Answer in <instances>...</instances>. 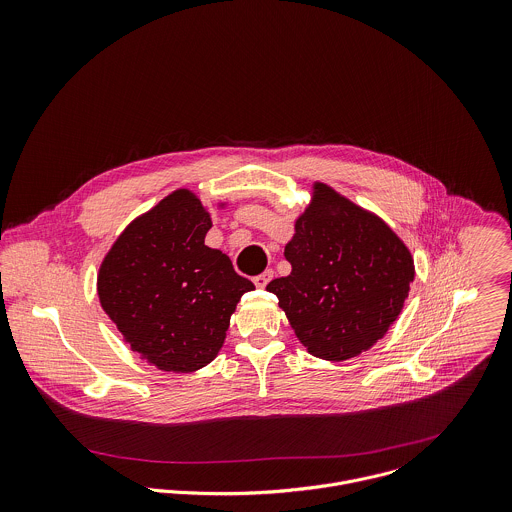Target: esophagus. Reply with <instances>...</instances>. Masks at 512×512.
I'll use <instances>...</instances> for the list:
<instances>
[{
	"instance_id": "esophagus-1",
	"label": "esophagus",
	"mask_w": 512,
	"mask_h": 512,
	"mask_svg": "<svg viewBox=\"0 0 512 512\" xmlns=\"http://www.w3.org/2000/svg\"><path fill=\"white\" fill-rule=\"evenodd\" d=\"M273 277H275V271L273 269H267V271H263L261 275H257V277H253V283L257 288H265L267 284L273 281Z\"/></svg>"
}]
</instances>
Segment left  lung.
Returning <instances> with one entry per match:
<instances>
[{"label": "left lung", "instance_id": "left-lung-1", "mask_svg": "<svg viewBox=\"0 0 512 512\" xmlns=\"http://www.w3.org/2000/svg\"><path fill=\"white\" fill-rule=\"evenodd\" d=\"M284 257L290 275L267 290L308 353L326 361L357 357L381 340L414 281V259L397 233L324 182L312 184Z\"/></svg>", "mask_w": 512, "mask_h": 512}]
</instances>
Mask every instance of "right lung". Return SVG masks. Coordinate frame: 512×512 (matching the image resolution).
I'll use <instances>...</instances> for the list:
<instances>
[{"label":"right lung","instance_id":"obj_1","mask_svg":"<svg viewBox=\"0 0 512 512\" xmlns=\"http://www.w3.org/2000/svg\"><path fill=\"white\" fill-rule=\"evenodd\" d=\"M210 228L200 198L178 188L123 229L100 265L104 312L161 371L192 373L214 361L239 298L255 288L204 243Z\"/></svg>","mask_w":512,"mask_h":512}]
</instances>
